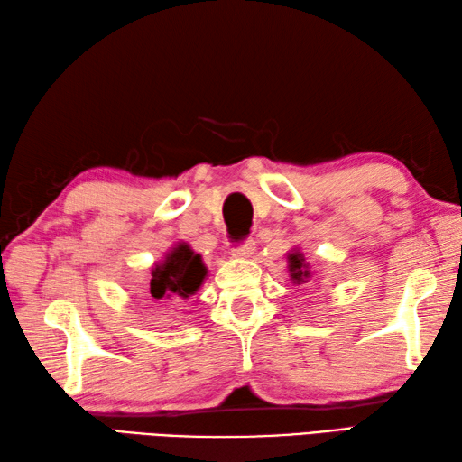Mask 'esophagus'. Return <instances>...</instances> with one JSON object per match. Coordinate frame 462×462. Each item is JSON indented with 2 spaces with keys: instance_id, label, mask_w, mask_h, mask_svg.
Listing matches in <instances>:
<instances>
[{
  "instance_id": "1",
  "label": "esophagus",
  "mask_w": 462,
  "mask_h": 462,
  "mask_svg": "<svg viewBox=\"0 0 462 462\" xmlns=\"http://www.w3.org/2000/svg\"><path fill=\"white\" fill-rule=\"evenodd\" d=\"M254 252H255V241L254 239H245V241H241V244L233 247V255H236V258H244V260L252 258Z\"/></svg>"
}]
</instances>
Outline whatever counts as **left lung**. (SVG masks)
Segmentation results:
<instances>
[{"instance_id": "obj_1", "label": "left lung", "mask_w": 462, "mask_h": 462, "mask_svg": "<svg viewBox=\"0 0 462 462\" xmlns=\"http://www.w3.org/2000/svg\"><path fill=\"white\" fill-rule=\"evenodd\" d=\"M289 272H291V281L294 284H302L307 282V278H311L309 263H305V255H302L299 249H292L289 254Z\"/></svg>"}]
</instances>
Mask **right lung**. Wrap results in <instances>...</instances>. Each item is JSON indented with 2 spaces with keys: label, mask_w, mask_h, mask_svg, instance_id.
<instances>
[{
  "label": "right lung",
  "mask_w": 462,
  "mask_h": 462,
  "mask_svg": "<svg viewBox=\"0 0 462 462\" xmlns=\"http://www.w3.org/2000/svg\"><path fill=\"white\" fill-rule=\"evenodd\" d=\"M151 297L153 299H188L200 289L207 278V266L202 263V255L181 241L171 247L165 260H162L151 272Z\"/></svg>",
  "instance_id": "1"
}]
</instances>
